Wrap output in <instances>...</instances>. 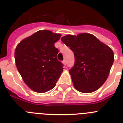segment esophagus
Returning <instances> with one entry per match:
<instances>
[{"label": "esophagus", "instance_id": "34e87169", "mask_svg": "<svg viewBox=\"0 0 123 123\" xmlns=\"http://www.w3.org/2000/svg\"><path fill=\"white\" fill-rule=\"evenodd\" d=\"M62 63L65 66H66V65H67V61L65 60H64L62 62Z\"/></svg>", "mask_w": 123, "mask_h": 123}]
</instances>
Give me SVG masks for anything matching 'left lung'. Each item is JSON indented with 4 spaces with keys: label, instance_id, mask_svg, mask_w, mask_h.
<instances>
[{
    "label": "left lung",
    "instance_id": "left-lung-1",
    "mask_svg": "<svg viewBox=\"0 0 123 123\" xmlns=\"http://www.w3.org/2000/svg\"><path fill=\"white\" fill-rule=\"evenodd\" d=\"M61 40L74 52L75 63L69 72L75 89L82 93L98 89L108 78L113 63L112 49L89 33L68 34Z\"/></svg>",
    "mask_w": 123,
    "mask_h": 123
}]
</instances>
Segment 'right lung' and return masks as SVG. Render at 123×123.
I'll list each match as a JSON object with an SVG mask.
<instances>
[{"mask_svg": "<svg viewBox=\"0 0 123 123\" xmlns=\"http://www.w3.org/2000/svg\"><path fill=\"white\" fill-rule=\"evenodd\" d=\"M61 34L40 30L23 39L17 45L15 59L18 72L31 90L44 93L54 87L63 71L56 58L55 43Z\"/></svg>", "mask_w": 123, "mask_h": 123, "instance_id": "obj_1", "label": "right lung"}]
</instances>
